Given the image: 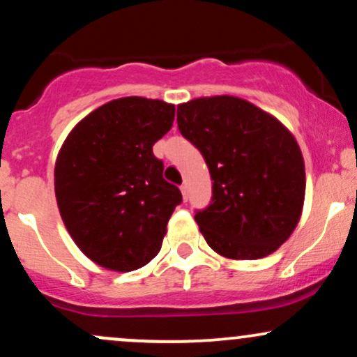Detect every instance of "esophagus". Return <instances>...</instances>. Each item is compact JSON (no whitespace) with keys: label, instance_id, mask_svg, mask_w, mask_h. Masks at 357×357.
<instances>
[{"label":"esophagus","instance_id":"1","mask_svg":"<svg viewBox=\"0 0 357 357\" xmlns=\"http://www.w3.org/2000/svg\"><path fill=\"white\" fill-rule=\"evenodd\" d=\"M181 195H183L184 202H188V186L186 184H181Z\"/></svg>","mask_w":357,"mask_h":357}]
</instances>
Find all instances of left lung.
<instances>
[{
	"label": "left lung",
	"instance_id": "obj_1",
	"mask_svg": "<svg viewBox=\"0 0 357 357\" xmlns=\"http://www.w3.org/2000/svg\"><path fill=\"white\" fill-rule=\"evenodd\" d=\"M178 127L210 169L211 203L195 215L206 243L230 260L275 252L296 230L304 208L305 166L294 134L233 96L179 104Z\"/></svg>",
	"mask_w": 357,
	"mask_h": 357
}]
</instances>
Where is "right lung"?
I'll list each match as a JSON object with an SVG mask.
<instances>
[{"label":"right lung","instance_id":"obj_1","mask_svg":"<svg viewBox=\"0 0 357 357\" xmlns=\"http://www.w3.org/2000/svg\"><path fill=\"white\" fill-rule=\"evenodd\" d=\"M174 105L122 97L100 105L70 130L55 162L60 216L85 257L114 272L144 267L161 250L181 203L153 154L174 121Z\"/></svg>","mask_w":357,"mask_h":357}]
</instances>
